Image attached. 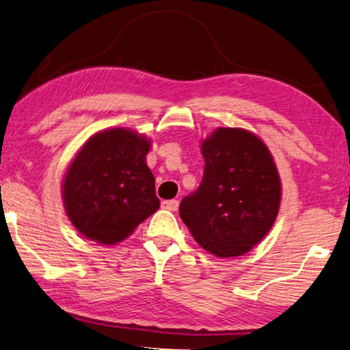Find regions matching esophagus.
Segmentation results:
<instances>
[{"label": "esophagus", "instance_id": "1", "mask_svg": "<svg viewBox=\"0 0 350 350\" xmlns=\"http://www.w3.org/2000/svg\"><path fill=\"white\" fill-rule=\"evenodd\" d=\"M161 206L167 211H176L178 209V200H164Z\"/></svg>", "mask_w": 350, "mask_h": 350}]
</instances>
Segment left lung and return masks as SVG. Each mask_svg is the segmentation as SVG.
<instances>
[{
	"instance_id": "obj_1",
	"label": "left lung",
	"mask_w": 350,
	"mask_h": 350,
	"mask_svg": "<svg viewBox=\"0 0 350 350\" xmlns=\"http://www.w3.org/2000/svg\"><path fill=\"white\" fill-rule=\"evenodd\" d=\"M203 178L181 200L180 217L193 239L219 257L242 256L270 231L280 204L271 153L250 131L219 129L203 141Z\"/></svg>"
}]
</instances>
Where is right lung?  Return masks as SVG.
<instances>
[{
	"label": "right lung",
	"instance_id": "right-lung-1",
	"mask_svg": "<svg viewBox=\"0 0 350 350\" xmlns=\"http://www.w3.org/2000/svg\"><path fill=\"white\" fill-rule=\"evenodd\" d=\"M150 142L127 129H111L83 146L63 183V203L77 231L114 245L159 208L147 167Z\"/></svg>",
	"mask_w": 350,
	"mask_h": 350
}]
</instances>
